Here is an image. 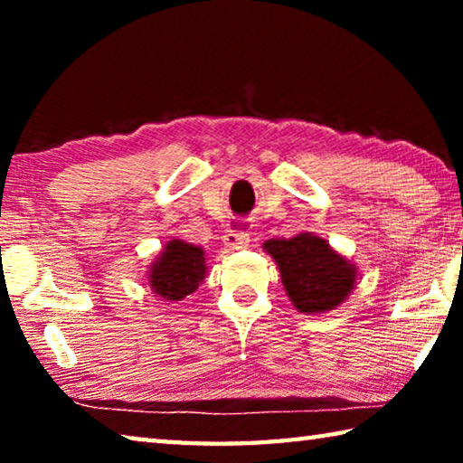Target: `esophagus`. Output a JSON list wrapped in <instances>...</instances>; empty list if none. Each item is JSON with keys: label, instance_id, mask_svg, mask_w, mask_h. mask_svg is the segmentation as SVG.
Instances as JSON below:
<instances>
[{"label": "esophagus", "instance_id": "1", "mask_svg": "<svg viewBox=\"0 0 463 463\" xmlns=\"http://www.w3.org/2000/svg\"><path fill=\"white\" fill-rule=\"evenodd\" d=\"M224 247L229 250H239V249H245L249 245V234L247 232H241V231H229L224 234Z\"/></svg>", "mask_w": 463, "mask_h": 463}]
</instances>
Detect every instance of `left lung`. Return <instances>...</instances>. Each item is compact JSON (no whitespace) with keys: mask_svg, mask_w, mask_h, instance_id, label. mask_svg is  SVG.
Returning <instances> with one entry per match:
<instances>
[{"mask_svg":"<svg viewBox=\"0 0 463 463\" xmlns=\"http://www.w3.org/2000/svg\"><path fill=\"white\" fill-rule=\"evenodd\" d=\"M263 250L278 263L288 298L304 315L335 310L357 286L355 263L312 232L269 239Z\"/></svg>","mask_w":463,"mask_h":463,"instance_id":"obj_1","label":"left lung"}]
</instances>
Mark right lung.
Returning <instances> with one entry per match:
<instances>
[{
	"label": "right lung",
	"instance_id": "obj_1",
	"mask_svg": "<svg viewBox=\"0 0 463 463\" xmlns=\"http://www.w3.org/2000/svg\"><path fill=\"white\" fill-rule=\"evenodd\" d=\"M206 253L198 245L171 239L146 271L153 294L165 302H179L194 294L206 278Z\"/></svg>",
	"mask_w": 463,
	"mask_h": 463
}]
</instances>
